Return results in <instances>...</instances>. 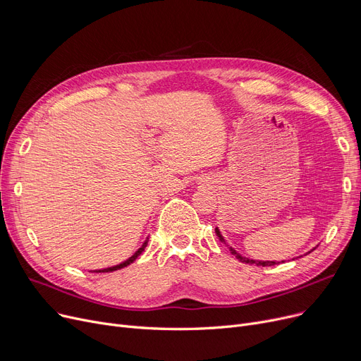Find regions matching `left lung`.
I'll return each mask as SVG.
<instances>
[{
	"instance_id": "left-lung-1",
	"label": "left lung",
	"mask_w": 361,
	"mask_h": 361,
	"mask_svg": "<svg viewBox=\"0 0 361 361\" xmlns=\"http://www.w3.org/2000/svg\"><path fill=\"white\" fill-rule=\"evenodd\" d=\"M215 233H216V235L219 237V240L224 243V244H226V241L224 240V237H222V234H221V231L218 230V226L215 228ZM228 245V244H226ZM230 249V252L240 260V262H243V263H249V264H256V267H274V264H278L279 262H271V260H253V259H249V257H244V256H241L238 252H235L233 247H228ZM314 250V249H313ZM313 250H310V252H313ZM309 252V253H310Z\"/></svg>"
}]
</instances>
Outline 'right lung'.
I'll list each match as a JSON object with an SVG mask.
<instances>
[{
  "label": "right lung",
  "mask_w": 361,
  "mask_h": 361,
  "mask_svg": "<svg viewBox=\"0 0 361 361\" xmlns=\"http://www.w3.org/2000/svg\"><path fill=\"white\" fill-rule=\"evenodd\" d=\"M147 241H149V238H146L145 240V243L142 244V247L140 249H137V252L133 255L131 257H128L127 260H124V262H121L120 264H116V267H111V268H105V269H98V271H94V272H114V271H118V269H123V268H126V267H128L130 263H133L135 262L140 255H142V252L145 250V247L147 245Z\"/></svg>",
  "instance_id": "1"
}]
</instances>
